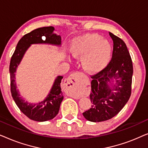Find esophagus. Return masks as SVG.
Returning a JSON list of instances; mask_svg holds the SVG:
<instances>
[{"label":"esophagus","instance_id":"obj_1","mask_svg":"<svg viewBox=\"0 0 148 148\" xmlns=\"http://www.w3.org/2000/svg\"><path fill=\"white\" fill-rule=\"evenodd\" d=\"M81 75H82L79 72L74 73L71 75L66 80V86L69 88V90L68 94L75 98H77L79 97L78 93L77 92V88H78L79 85L82 82Z\"/></svg>","mask_w":148,"mask_h":148}]
</instances>
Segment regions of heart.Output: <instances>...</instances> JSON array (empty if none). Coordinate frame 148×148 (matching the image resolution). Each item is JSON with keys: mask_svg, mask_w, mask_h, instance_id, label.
<instances>
[{"mask_svg": "<svg viewBox=\"0 0 148 148\" xmlns=\"http://www.w3.org/2000/svg\"><path fill=\"white\" fill-rule=\"evenodd\" d=\"M71 52L74 56H83L82 64L90 72L102 70L110 58L111 46L108 40L98 34H89L73 40Z\"/></svg>", "mask_w": 148, "mask_h": 148, "instance_id": "obj_1", "label": "heart"}]
</instances>
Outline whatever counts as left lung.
<instances>
[{
	"label": "left lung",
	"instance_id": "1",
	"mask_svg": "<svg viewBox=\"0 0 148 148\" xmlns=\"http://www.w3.org/2000/svg\"><path fill=\"white\" fill-rule=\"evenodd\" d=\"M109 35L113 40L112 58L104 69L91 77L92 106L83 113L92 122H102L116 116L131 94L133 70L129 50L123 40L111 32Z\"/></svg>",
	"mask_w": 148,
	"mask_h": 148
}]
</instances>
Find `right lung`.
<instances>
[{"label": "right lung", "instance_id": "right-lung-1", "mask_svg": "<svg viewBox=\"0 0 148 148\" xmlns=\"http://www.w3.org/2000/svg\"><path fill=\"white\" fill-rule=\"evenodd\" d=\"M54 28L50 27H40L32 31L22 37L12 56L9 66L11 78V92L15 104L25 116L32 120L44 122L54 119L59 111L61 102L63 100L60 83L62 76H58L49 94L42 102L37 104L27 102L20 96L15 83V73L17 68L21 62L24 54L32 44H48L60 46L61 37L54 33Z\"/></svg>", "mask_w": 148, "mask_h": 148}]
</instances>
